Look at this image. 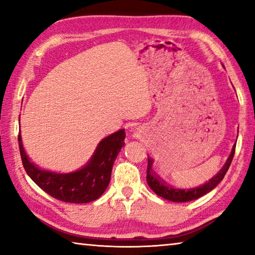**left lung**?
<instances>
[{
    "mask_svg": "<svg viewBox=\"0 0 255 255\" xmlns=\"http://www.w3.org/2000/svg\"><path fill=\"white\" fill-rule=\"evenodd\" d=\"M235 146H233V149L231 152V155L228 156L225 165L223 166V169L216 174L214 178H211L208 182L205 184H201L199 187L195 188H189V189H175L169 185L166 182H164L163 180L158 178L153 172V159L148 158V164H147V174H146V180H147V184L149 188L153 190V191L156 193L157 196L164 198V199L173 201V202H185V201H191L198 199L202 196H205L206 193H208L211 190L217 187V184L221 182L224 179L226 172L230 169V165L232 163V159L234 157L235 154Z\"/></svg>",
    "mask_w": 255,
    "mask_h": 255,
    "instance_id": "obj_1",
    "label": "left lung"
}]
</instances>
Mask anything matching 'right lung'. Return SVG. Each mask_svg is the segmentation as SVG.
<instances>
[{
    "label": "right lung",
    "mask_w": 255,
    "mask_h": 255,
    "mask_svg": "<svg viewBox=\"0 0 255 255\" xmlns=\"http://www.w3.org/2000/svg\"><path fill=\"white\" fill-rule=\"evenodd\" d=\"M125 129L111 133L99 143L90 161L81 169L70 173L41 170L24 152L19 133V148L25 172L38 187L60 201L85 204L102 196L110 182L111 171L118 153L125 145Z\"/></svg>",
    "instance_id": "obj_1"
}]
</instances>
